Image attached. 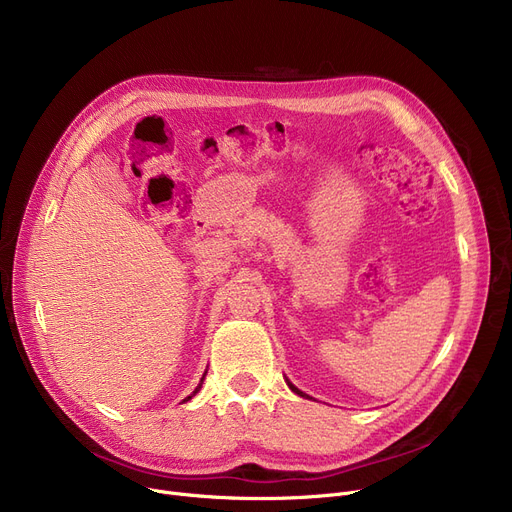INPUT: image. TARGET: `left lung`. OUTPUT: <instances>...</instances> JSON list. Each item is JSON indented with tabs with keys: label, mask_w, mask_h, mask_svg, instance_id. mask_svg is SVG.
<instances>
[{
	"label": "left lung",
	"mask_w": 512,
	"mask_h": 512,
	"mask_svg": "<svg viewBox=\"0 0 512 512\" xmlns=\"http://www.w3.org/2000/svg\"><path fill=\"white\" fill-rule=\"evenodd\" d=\"M288 386H290V390H292V392H294V394H299V396H307V394H305V392H301V390H299V388H297V386H292V384H290V382H288Z\"/></svg>",
	"instance_id": "obj_1"
}]
</instances>
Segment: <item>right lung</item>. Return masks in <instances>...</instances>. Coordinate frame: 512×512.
<instances>
[{
  "mask_svg": "<svg viewBox=\"0 0 512 512\" xmlns=\"http://www.w3.org/2000/svg\"><path fill=\"white\" fill-rule=\"evenodd\" d=\"M203 378H205V375H203ZM203 378H201V384H203ZM201 384H199V386H197V388H195V392H193V394H197V392H199V388H201ZM193 394H191V396H193ZM191 396H186V398H184V400H182V402H186V400H191Z\"/></svg>",
  "mask_w": 512,
  "mask_h": 512,
  "instance_id": "right-lung-1",
  "label": "right lung"
}]
</instances>
